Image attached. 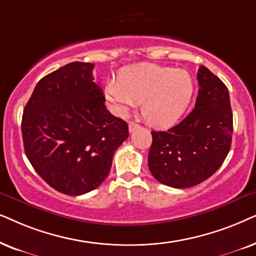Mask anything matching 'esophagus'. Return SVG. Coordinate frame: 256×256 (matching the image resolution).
Here are the masks:
<instances>
[{
    "instance_id": "obj_1",
    "label": "esophagus",
    "mask_w": 256,
    "mask_h": 256,
    "mask_svg": "<svg viewBox=\"0 0 256 256\" xmlns=\"http://www.w3.org/2000/svg\"><path fill=\"white\" fill-rule=\"evenodd\" d=\"M139 128V125L137 124V122H128V131L130 132H134L136 128Z\"/></svg>"
}]
</instances>
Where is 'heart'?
Here are the masks:
<instances>
[{
    "instance_id": "heart-1",
    "label": "heart",
    "mask_w": 256,
    "mask_h": 256,
    "mask_svg": "<svg viewBox=\"0 0 256 256\" xmlns=\"http://www.w3.org/2000/svg\"><path fill=\"white\" fill-rule=\"evenodd\" d=\"M194 82L185 70L142 64L126 68L119 80H111L105 94L116 114L126 116L142 102V114L156 126H168L178 120L192 100Z\"/></svg>"
}]
</instances>
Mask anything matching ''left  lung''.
Instances as JSON below:
<instances>
[{
    "label": "left lung",
    "mask_w": 256,
    "mask_h": 256,
    "mask_svg": "<svg viewBox=\"0 0 256 256\" xmlns=\"http://www.w3.org/2000/svg\"><path fill=\"white\" fill-rule=\"evenodd\" d=\"M196 108L166 131H152L148 168L164 185L188 188L216 173L230 152L233 114L228 88L202 66Z\"/></svg>",
    "instance_id": "8db88e82"
}]
</instances>
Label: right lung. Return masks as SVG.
<instances>
[{
	"mask_svg": "<svg viewBox=\"0 0 256 256\" xmlns=\"http://www.w3.org/2000/svg\"><path fill=\"white\" fill-rule=\"evenodd\" d=\"M94 66L72 62L46 74L23 111L26 158L48 185L68 196L97 188L128 137L126 122L105 108Z\"/></svg>",
	"mask_w": 256,
	"mask_h": 256,
	"instance_id": "right-lung-1",
	"label": "right lung"
}]
</instances>
